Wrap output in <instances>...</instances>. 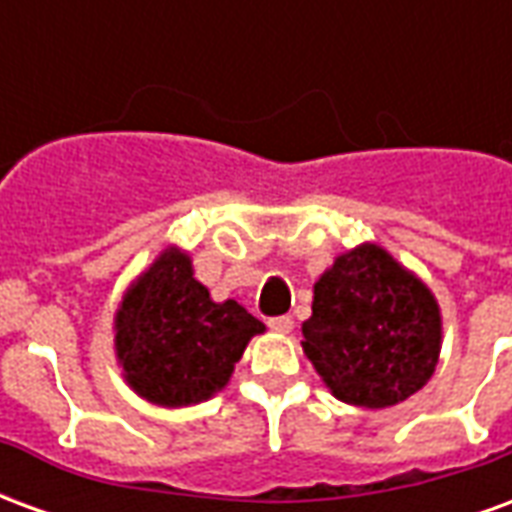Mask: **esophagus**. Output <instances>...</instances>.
<instances>
[{"label": "esophagus", "instance_id": "34e87169", "mask_svg": "<svg viewBox=\"0 0 512 512\" xmlns=\"http://www.w3.org/2000/svg\"><path fill=\"white\" fill-rule=\"evenodd\" d=\"M268 326H271V332L290 334V329H293V318H290V315H277V318L268 321Z\"/></svg>", "mask_w": 512, "mask_h": 512}]
</instances>
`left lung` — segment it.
Here are the masks:
<instances>
[{
    "label": "left lung",
    "mask_w": 512,
    "mask_h": 512,
    "mask_svg": "<svg viewBox=\"0 0 512 512\" xmlns=\"http://www.w3.org/2000/svg\"><path fill=\"white\" fill-rule=\"evenodd\" d=\"M301 348L337 400L395 406L428 384L441 354L433 290L384 246L340 252L312 285Z\"/></svg>",
    "instance_id": "left-lung-1"
}]
</instances>
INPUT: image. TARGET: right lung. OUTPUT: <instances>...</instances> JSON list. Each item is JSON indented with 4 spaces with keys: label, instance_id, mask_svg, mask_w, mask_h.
I'll list each match as a JSON object with an SVG mask.
<instances>
[{
    "label": "right lung",
    "instance_id": "obj_1",
    "mask_svg": "<svg viewBox=\"0 0 512 512\" xmlns=\"http://www.w3.org/2000/svg\"><path fill=\"white\" fill-rule=\"evenodd\" d=\"M115 356L136 395L161 408L197 406L230 384L246 345L266 326L238 301H213L191 255L164 246L115 310Z\"/></svg>",
    "mask_w": 512,
    "mask_h": 512
}]
</instances>
